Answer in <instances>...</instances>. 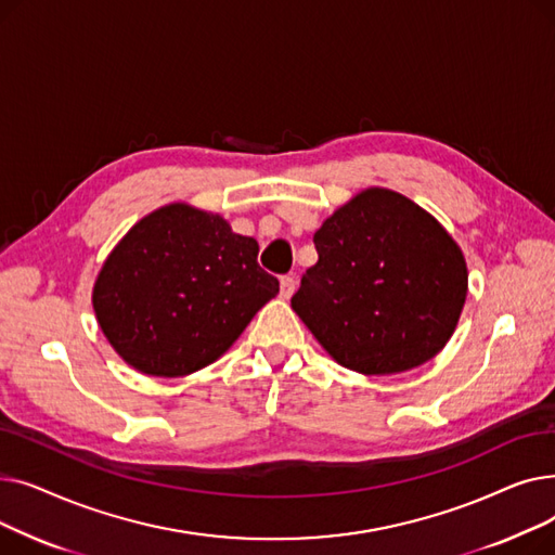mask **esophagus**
Returning <instances> with one entry per match:
<instances>
[{
    "instance_id": "esophagus-1",
    "label": "esophagus",
    "mask_w": 555,
    "mask_h": 555,
    "mask_svg": "<svg viewBox=\"0 0 555 555\" xmlns=\"http://www.w3.org/2000/svg\"><path fill=\"white\" fill-rule=\"evenodd\" d=\"M295 287H297V281L293 276H283L281 279V297L283 299H289L295 295Z\"/></svg>"
}]
</instances>
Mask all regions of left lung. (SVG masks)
<instances>
[{"instance_id": "obj_1", "label": "left lung", "mask_w": 555, "mask_h": 555, "mask_svg": "<svg viewBox=\"0 0 555 555\" xmlns=\"http://www.w3.org/2000/svg\"><path fill=\"white\" fill-rule=\"evenodd\" d=\"M293 310L341 366L391 375L431 360L452 337L468 268L450 233L416 202L366 189L314 233Z\"/></svg>"}]
</instances>
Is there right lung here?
I'll use <instances>...</instances> for the list:
<instances>
[{"instance_id":"right-lung-1","label":"right lung","mask_w":555,"mask_h":555,"mask_svg":"<svg viewBox=\"0 0 555 555\" xmlns=\"http://www.w3.org/2000/svg\"><path fill=\"white\" fill-rule=\"evenodd\" d=\"M258 243L218 214L175 202L141 218L94 283L107 341L145 375L180 377L216 362L279 293Z\"/></svg>"}]
</instances>
